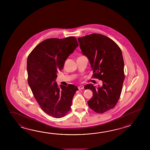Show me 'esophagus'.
<instances>
[{
	"label": "esophagus",
	"instance_id": "obj_1",
	"mask_svg": "<svg viewBox=\"0 0 150 150\" xmlns=\"http://www.w3.org/2000/svg\"><path fill=\"white\" fill-rule=\"evenodd\" d=\"M78 89H79V90L83 89L84 88V86H83V85H80V86H78Z\"/></svg>",
	"mask_w": 150,
	"mask_h": 150
}]
</instances>
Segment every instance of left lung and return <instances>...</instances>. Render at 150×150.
<instances>
[{
	"instance_id": "8db88e82",
	"label": "left lung",
	"mask_w": 150,
	"mask_h": 150,
	"mask_svg": "<svg viewBox=\"0 0 150 150\" xmlns=\"http://www.w3.org/2000/svg\"><path fill=\"white\" fill-rule=\"evenodd\" d=\"M78 40L83 54L89 59L93 78L103 83L101 87L90 83L84 86L93 92L88 105L94 112L103 114L114 108L121 96L125 79L121 50L113 40L102 34H92Z\"/></svg>"
}]
</instances>
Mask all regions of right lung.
<instances>
[{"instance_id":"add662e5","label":"right lung","mask_w":150,"mask_h":150,"mask_svg":"<svg viewBox=\"0 0 150 150\" xmlns=\"http://www.w3.org/2000/svg\"><path fill=\"white\" fill-rule=\"evenodd\" d=\"M79 45L76 38H48L29 54L27 69L28 83L42 110L54 118L64 117L70 110L77 86H58L57 72L63 69L69 56Z\"/></svg>"}]
</instances>
